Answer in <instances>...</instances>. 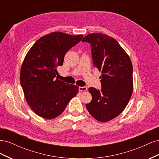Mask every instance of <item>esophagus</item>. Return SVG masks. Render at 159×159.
I'll return each instance as SVG.
<instances>
[{
	"label": "esophagus",
	"mask_w": 159,
	"mask_h": 159,
	"mask_svg": "<svg viewBox=\"0 0 159 159\" xmlns=\"http://www.w3.org/2000/svg\"><path fill=\"white\" fill-rule=\"evenodd\" d=\"M87 89H88V88H87V87H79V90H80V91H87Z\"/></svg>",
	"instance_id": "34e87169"
}]
</instances>
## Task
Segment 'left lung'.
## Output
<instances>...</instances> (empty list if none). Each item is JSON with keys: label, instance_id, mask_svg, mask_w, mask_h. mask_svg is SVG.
<instances>
[{"label": "left lung", "instance_id": "8db88e82", "mask_svg": "<svg viewBox=\"0 0 159 159\" xmlns=\"http://www.w3.org/2000/svg\"><path fill=\"white\" fill-rule=\"evenodd\" d=\"M81 42L90 44L93 65L102 73V89L89 88L92 99L86 108L97 121H111L123 112L133 93L131 59L116 40L105 34H89Z\"/></svg>", "mask_w": 159, "mask_h": 159}]
</instances>
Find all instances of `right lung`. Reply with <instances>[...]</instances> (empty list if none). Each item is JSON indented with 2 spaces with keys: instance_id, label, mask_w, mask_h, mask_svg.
<instances>
[{
  "instance_id": "right-lung-1",
  "label": "right lung",
  "mask_w": 159,
  "mask_h": 159,
  "mask_svg": "<svg viewBox=\"0 0 159 159\" xmlns=\"http://www.w3.org/2000/svg\"><path fill=\"white\" fill-rule=\"evenodd\" d=\"M54 32L39 38L26 54L20 70V84L28 104L38 116L52 119L62 113L79 87L56 79L57 67L64 56L82 39Z\"/></svg>"
}]
</instances>
